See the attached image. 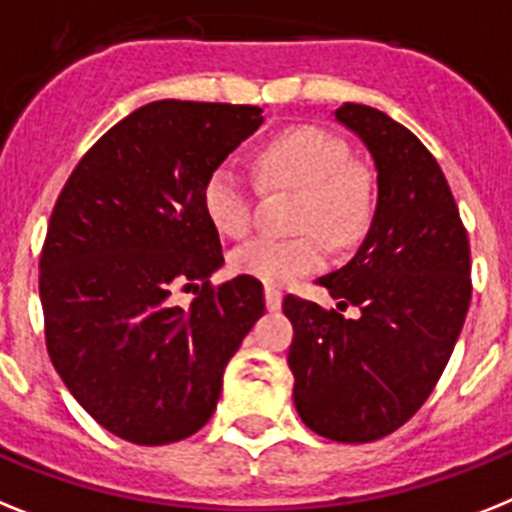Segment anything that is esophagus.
Listing matches in <instances>:
<instances>
[{"instance_id": "obj_1", "label": "esophagus", "mask_w": 512, "mask_h": 512, "mask_svg": "<svg viewBox=\"0 0 512 512\" xmlns=\"http://www.w3.org/2000/svg\"><path fill=\"white\" fill-rule=\"evenodd\" d=\"M264 298H266V308L269 311H277V308L282 306V290H277V287H266L264 290Z\"/></svg>"}]
</instances>
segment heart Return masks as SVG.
<instances>
[{"instance_id":"obj_1","label":"heart","mask_w":512,"mask_h":512,"mask_svg":"<svg viewBox=\"0 0 512 512\" xmlns=\"http://www.w3.org/2000/svg\"><path fill=\"white\" fill-rule=\"evenodd\" d=\"M256 167L266 183L303 188L295 225L306 232L295 238L256 235L240 243L230 253L232 272L266 285H290L322 269L329 251L324 234L337 246H348L369 222L374 201L369 175L348 162V146L329 130L316 125L282 130L261 146ZM201 206L211 227L222 235L238 238L251 227V190L232 164H219L206 177Z\"/></svg>"}]
</instances>
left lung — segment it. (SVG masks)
<instances>
[{
  "label": "left lung",
  "instance_id": "left-lung-1",
  "mask_svg": "<svg viewBox=\"0 0 512 512\" xmlns=\"http://www.w3.org/2000/svg\"><path fill=\"white\" fill-rule=\"evenodd\" d=\"M342 128L377 170V206L356 256L316 280L340 311L287 295L295 411L335 442H374L432 395L471 303V251L445 175L426 146L379 109L345 101ZM353 305V320L341 314Z\"/></svg>",
  "mask_w": 512,
  "mask_h": 512
}]
</instances>
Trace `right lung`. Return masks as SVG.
I'll use <instances>...</instances> for the list:
<instances>
[{
  "label": "right lung",
  "instance_id": "add662e5",
  "mask_svg": "<svg viewBox=\"0 0 512 512\" xmlns=\"http://www.w3.org/2000/svg\"><path fill=\"white\" fill-rule=\"evenodd\" d=\"M261 112L151 101L101 135L52 211L38 264L49 358L83 411L133 445L196 434L264 316L259 280L209 287L225 259L201 206L206 177ZM180 286L199 290L190 309L174 306Z\"/></svg>",
  "mask_w": 512,
  "mask_h": 512
}]
</instances>
